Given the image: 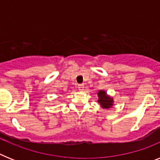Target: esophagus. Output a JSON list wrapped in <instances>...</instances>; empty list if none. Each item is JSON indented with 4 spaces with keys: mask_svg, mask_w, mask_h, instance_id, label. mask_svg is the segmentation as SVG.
Listing matches in <instances>:
<instances>
[{
    "mask_svg": "<svg viewBox=\"0 0 160 160\" xmlns=\"http://www.w3.org/2000/svg\"><path fill=\"white\" fill-rule=\"evenodd\" d=\"M78 90H80V91H83V90H84V85L79 84L78 86Z\"/></svg>",
    "mask_w": 160,
    "mask_h": 160,
    "instance_id": "obj_1",
    "label": "esophagus"
}]
</instances>
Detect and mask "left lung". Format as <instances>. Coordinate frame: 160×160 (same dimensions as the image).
Here are the masks:
<instances>
[{"mask_svg":"<svg viewBox=\"0 0 160 160\" xmlns=\"http://www.w3.org/2000/svg\"><path fill=\"white\" fill-rule=\"evenodd\" d=\"M98 102L99 103L102 108L103 109H109L111 108L114 104V99L113 98L107 94L105 90H99L98 92Z\"/></svg>","mask_w":160,"mask_h":160,"instance_id":"1","label":"left lung"}]
</instances>
